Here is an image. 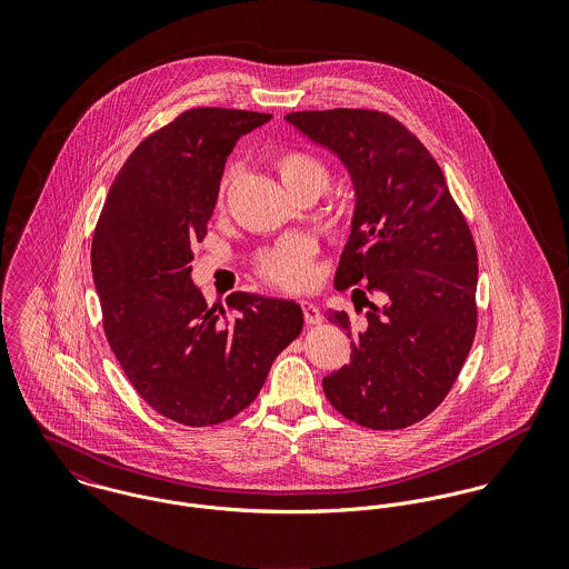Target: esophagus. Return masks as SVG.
I'll return each mask as SVG.
<instances>
[{
  "label": "esophagus",
  "instance_id": "esophagus-1",
  "mask_svg": "<svg viewBox=\"0 0 569 569\" xmlns=\"http://www.w3.org/2000/svg\"><path fill=\"white\" fill-rule=\"evenodd\" d=\"M302 311H305V322L307 325H320L322 322V313L313 302L302 300Z\"/></svg>",
  "mask_w": 569,
  "mask_h": 569
}]
</instances>
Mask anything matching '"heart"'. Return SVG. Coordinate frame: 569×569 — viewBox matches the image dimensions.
<instances>
[{"label": "heart", "mask_w": 569, "mask_h": 569, "mask_svg": "<svg viewBox=\"0 0 569 569\" xmlns=\"http://www.w3.org/2000/svg\"><path fill=\"white\" fill-rule=\"evenodd\" d=\"M276 172L282 186L289 190L309 186L322 192L328 183V170L318 158L302 151H282L273 160ZM256 269L267 282L287 289L300 291L316 282V244L305 237H291L282 243L267 249L258 256Z\"/></svg>", "instance_id": "heart-1"}]
</instances>
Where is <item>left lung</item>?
I'll return each instance as SVG.
<instances>
[{
  "instance_id": "8db88e82",
  "label": "left lung",
  "mask_w": 569,
  "mask_h": 569,
  "mask_svg": "<svg viewBox=\"0 0 569 569\" xmlns=\"http://www.w3.org/2000/svg\"><path fill=\"white\" fill-rule=\"evenodd\" d=\"M284 120L343 163L355 190L335 287L366 282L379 298V305L366 298L370 311L359 325L328 309L352 352L350 363L325 377L326 399L363 427L403 429L442 403L471 350L478 325L471 230L440 166L392 116L328 109Z\"/></svg>"
}]
</instances>
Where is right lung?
Segmentation results:
<instances>
[{"label": "right lung", "mask_w": 569, "mask_h": 569, "mask_svg": "<svg viewBox=\"0 0 569 569\" xmlns=\"http://www.w3.org/2000/svg\"><path fill=\"white\" fill-rule=\"evenodd\" d=\"M271 113L201 107L149 136L116 174L91 241L107 341L136 392L166 418L208 427L249 406L302 332L298 302L237 291L210 309L192 282L228 156Z\"/></svg>", "instance_id": "right-lung-1"}]
</instances>
